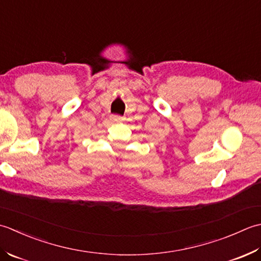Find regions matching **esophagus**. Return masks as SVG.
<instances>
[{
    "instance_id": "34e87169",
    "label": "esophagus",
    "mask_w": 261,
    "mask_h": 261,
    "mask_svg": "<svg viewBox=\"0 0 261 261\" xmlns=\"http://www.w3.org/2000/svg\"><path fill=\"white\" fill-rule=\"evenodd\" d=\"M111 120H113L114 123H120V121L123 120V117H121V116H113V117H111Z\"/></svg>"
}]
</instances>
